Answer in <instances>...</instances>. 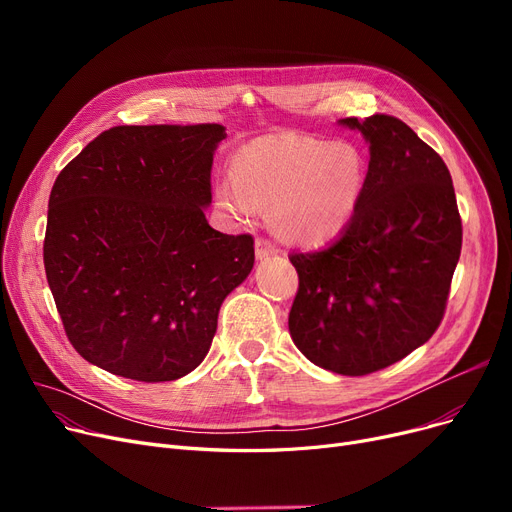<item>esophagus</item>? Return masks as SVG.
I'll return each instance as SVG.
<instances>
[{
	"label": "esophagus",
	"mask_w": 512,
	"mask_h": 512,
	"mask_svg": "<svg viewBox=\"0 0 512 512\" xmlns=\"http://www.w3.org/2000/svg\"><path fill=\"white\" fill-rule=\"evenodd\" d=\"M276 253H278V247L274 245L272 240H267V238H263V236H259V238L255 240V255H257V259H265V257L276 255Z\"/></svg>",
	"instance_id": "34e87169"
}]
</instances>
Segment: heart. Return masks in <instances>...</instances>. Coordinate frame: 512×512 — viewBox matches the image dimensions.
I'll return each mask as SVG.
<instances>
[{
    "label": "heart",
    "mask_w": 512,
    "mask_h": 512,
    "mask_svg": "<svg viewBox=\"0 0 512 512\" xmlns=\"http://www.w3.org/2000/svg\"><path fill=\"white\" fill-rule=\"evenodd\" d=\"M367 178L363 151L346 141L276 134L236 151L232 178L218 184V205L236 220L257 205L276 206L278 230L301 242L334 236L355 213Z\"/></svg>",
    "instance_id": "heart-1"
}]
</instances>
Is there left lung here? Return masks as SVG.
<instances>
[{
  "label": "left lung",
  "mask_w": 512,
  "mask_h": 512,
  "mask_svg": "<svg viewBox=\"0 0 512 512\" xmlns=\"http://www.w3.org/2000/svg\"><path fill=\"white\" fill-rule=\"evenodd\" d=\"M369 143L363 195L330 247L290 253L299 274L288 330L317 367L367 375L438 330L463 226L444 159L405 122L344 118Z\"/></svg>",
  "instance_id": "1"
}]
</instances>
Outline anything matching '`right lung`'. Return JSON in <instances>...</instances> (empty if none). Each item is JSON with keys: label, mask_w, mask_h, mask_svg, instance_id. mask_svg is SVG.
Returning a JSON list of instances; mask_svg holds the SVG:
<instances>
[{"label": "right lung", "mask_w": 512, "mask_h": 512, "mask_svg": "<svg viewBox=\"0 0 512 512\" xmlns=\"http://www.w3.org/2000/svg\"><path fill=\"white\" fill-rule=\"evenodd\" d=\"M222 124L114 126L60 172L43 263L70 344L137 382H172L209 353L218 313L255 263L251 234L205 220Z\"/></svg>", "instance_id": "add662e5"}]
</instances>
